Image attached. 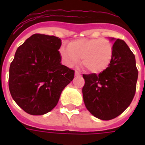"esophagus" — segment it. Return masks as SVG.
Here are the masks:
<instances>
[{"label":"esophagus","mask_w":145,"mask_h":145,"mask_svg":"<svg viewBox=\"0 0 145 145\" xmlns=\"http://www.w3.org/2000/svg\"><path fill=\"white\" fill-rule=\"evenodd\" d=\"M75 75L79 76V75H81V74H80V72H78V71H75Z\"/></svg>","instance_id":"1"}]
</instances>
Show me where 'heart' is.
Listing matches in <instances>:
<instances>
[{
  "label": "heart",
  "mask_w": 145,
  "mask_h": 145,
  "mask_svg": "<svg viewBox=\"0 0 145 145\" xmlns=\"http://www.w3.org/2000/svg\"><path fill=\"white\" fill-rule=\"evenodd\" d=\"M113 54L112 44L106 39H80L60 49L63 62L68 67L82 63L91 73L103 72L109 67Z\"/></svg>",
  "instance_id": "heart-1"
}]
</instances>
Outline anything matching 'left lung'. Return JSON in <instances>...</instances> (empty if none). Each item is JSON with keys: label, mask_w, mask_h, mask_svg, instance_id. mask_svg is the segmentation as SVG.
I'll return each instance as SVG.
<instances>
[{"label": "left lung", "mask_w": 145, "mask_h": 145, "mask_svg": "<svg viewBox=\"0 0 145 145\" xmlns=\"http://www.w3.org/2000/svg\"><path fill=\"white\" fill-rule=\"evenodd\" d=\"M113 54L106 69L99 74H83V100L96 118L109 120L120 115L134 99L138 71L135 57L121 39H110Z\"/></svg>", "instance_id": "obj_1"}]
</instances>
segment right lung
Segmentation results:
<instances>
[{"instance_id": "obj_1", "label": "right lung", "mask_w": 145, "mask_h": 145, "mask_svg": "<svg viewBox=\"0 0 145 145\" xmlns=\"http://www.w3.org/2000/svg\"><path fill=\"white\" fill-rule=\"evenodd\" d=\"M61 39L34 34L18 48L9 69L8 85L18 106L30 115H43L57 106L74 71L61 63Z\"/></svg>"}]
</instances>
